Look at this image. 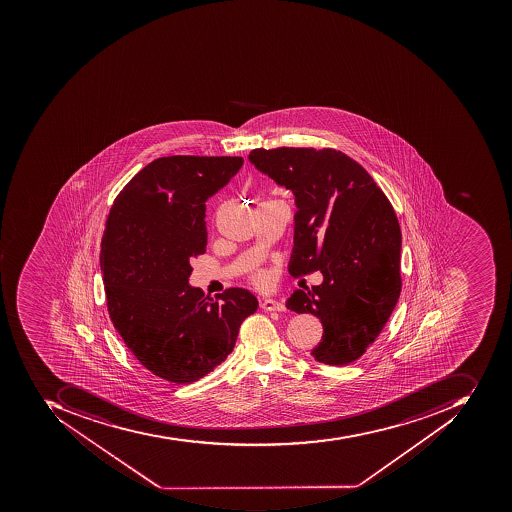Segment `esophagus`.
Wrapping results in <instances>:
<instances>
[{"instance_id":"obj_1","label":"esophagus","mask_w":512,"mask_h":512,"mask_svg":"<svg viewBox=\"0 0 512 512\" xmlns=\"http://www.w3.org/2000/svg\"><path fill=\"white\" fill-rule=\"evenodd\" d=\"M261 309L266 310V312H285L287 307L282 302L274 301V299H265V301H261L260 304Z\"/></svg>"}]
</instances>
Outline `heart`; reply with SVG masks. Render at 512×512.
I'll list each match as a JSON object with an SVG mask.
<instances>
[{"mask_svg":"<svg viewBox=\"0 0 512 512\" xmlns=\"http://www.w3.org/2000/svg\"><path fill=\"white\" fill-rule=\"evenodd\" d=\"M252 282H254L255 285H258V287H263V285H266V282H268V276H266V272H255L254 276H252Z\"/></svg>","mask_w":512,"mask_h":512,"instance_id":"b5f03b06","label":"heart"}]
</instances>
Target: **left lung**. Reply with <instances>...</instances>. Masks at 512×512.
Instances as JSON below:
<instances>
[{"label":"left lung","mask_w":512,"mask_h":512,"mask_svg":"<svg viewBox=\"0 0 512 512\" xmlns=\"http://www.w3.org/2000/svg\"><path fill=\"white\" fill-rule=\"evenodd\" d=\"M258 171L293 191L296 279L323 272L287 307L312 313L324 334L312 356L326 365L356 362L373 345L401 293V229L392 203L357 161L335 149L276 147L249 155Z\"/></svg>","instance_id":"1"}]
</instances>
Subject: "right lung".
I'll return each instance as SVG.
<instances>
[{
    "label": "right lung",
    "instance_id": "obj_1",
    "mask_svg": "<svg viewBox=\"0 0 512 512\" xmlns=\"http://www.w3.org/2000/svg\"><path fill=\"white\" fill-rule=\"evenodd\" d=\"M241 156H163L139 171L106 219L100 266L109 318L150 373L193 384L235 348L254 294L216 299L189 287L191 260L205 254L207 202L238 174Z\"/></svg>",
    "mask_w": 512,
    "mask_h": 512
}]
</instances>
